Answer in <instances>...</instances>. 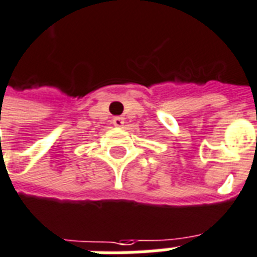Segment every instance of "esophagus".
I'll use <instances>...</instances> for the list:
<instances>
[{
    "label": "esophagus",
    "instance_id": "esophagus-1",
    "mask_svg": "<svg viewBox=\"0 0 257 257\" xmlns=\"http://www.w3.org/2000/svg\"><path fill=\"white\" fill-rule=\"evenodd\" d=\"M112 122L114 126H122L124 125V118L122 117H113Z\"/></svg>",
    "mask_w": 257,
    "mask_h": 257
}]
</instances>
